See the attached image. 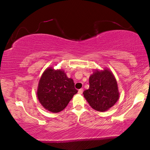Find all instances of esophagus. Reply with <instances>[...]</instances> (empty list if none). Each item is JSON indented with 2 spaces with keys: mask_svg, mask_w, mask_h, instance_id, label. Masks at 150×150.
I'll return each instance as SVG.
<instances>
[{
  "mask_svg": "<svg viewBox=\"0 0 150 150\" xmlns=\"http://www.w3.org/2000/svg\"><path fill=\"white\" fill-rule=\"evenodd\" d=\"M83 89H80L79 90V91H78V93H79V94H82V93H83Z\"/></svg>",
  "mask_w": 150,
  "mask_h": 150,
  "instance_id": "esophagus-1",
  "label": "esophagus"
}]
</instances>
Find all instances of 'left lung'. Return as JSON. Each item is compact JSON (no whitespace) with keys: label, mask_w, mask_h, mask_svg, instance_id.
Returning a JSON list of instances; mask_svg holds the SVG:
<instances>
[{"label":"left lung","mask_w":150,"mask_h":150,"mask_svg":"<svg viewBox=\"0 0 150 150\" xmlns=\"http://www.w3.org/2000/svg\"><path fill=\"white\" fill-rule=\"evenodd\" d=\"M84 97L92 108L106 111L120 98L117 83L110 69H96L89 77V88L83 92Z\"/></svg>","instance_id":"left-lung-1"}]
</instances>
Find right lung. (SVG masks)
Masks as SVG:
<instances>
[{
	"mask_svg": "<svg viewBox=\"0 0 150 150\" xmlns=\"http://www.w3.org/2000/svg\"><path fill=\"white\" fill-rule=\"evenodd\" d=\"M77 92L73 79L67 78L64 70L49 67L40 78L37 96L45 109L59 112L66 107Z\"/></svg>",
	"mask_w": 150,
	"mask_h": 150,
	"instance_id": "obj_1",
	"label": "right lung"
}]
</instances>
